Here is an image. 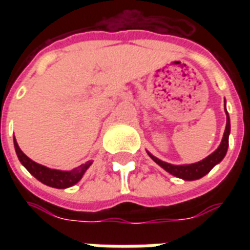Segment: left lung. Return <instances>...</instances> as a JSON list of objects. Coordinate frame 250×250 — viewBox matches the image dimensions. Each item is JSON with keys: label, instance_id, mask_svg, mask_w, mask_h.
<instances>
[{"label": "left lung", "instance_id": "left-lung-1", "mask_svg": "<svg viewBox=\"0 0 250 250\" xmlns=\"http://www.w3.org/2000/svg\"><path fill=\"white\" fill-rule=\"evenodd\" d=\"M226 114H227V123H226L225 135H223L221 145L218 146V149L215 152L211 153L209 157H206L205 160H202L200 161V162H196V164L192 165H171L167 164V162H164V161L158 160L157 157L152 156V154L148 152L149 157H150L156 164L160 165L164 170H166L167 172H170L171 175H174L176 178L184 179V180H197V179L205 176L215 165L219 164V162L225 158L226 153H227V149H229V129H231V125H229V113H227V110H226Z\"/></svg>", "mask_w": 250, "mask_h": 250}]
</instances>
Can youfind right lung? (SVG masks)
Here are the masks:
<instances>
[{
	"mask_svg": "<svg viewBox=\"0 0 250 250\" xmlns=\"http://www.w3.org/2000/svg\"><path fill=\"white\" fill-rule=\"evenodd\" d=\"M14 146H15V152H17V156L21 161V164L29 171V174L33 175L39 182H41L45 186L58 188V189H64V188H68V187L76 184L80 179L83 178L84 172L88 170V167L92 165V162H86L85 165H80V166L70 171L54 170V168H49V167L36 164L35 161L28 158L24 153L21 152L15 139H14Z\"/></svg>",
	"mask_w": 250,
	"mask_h": 250,
	"instance_id": "obj_1",
	"label": "right lung"
}]
</instances>
